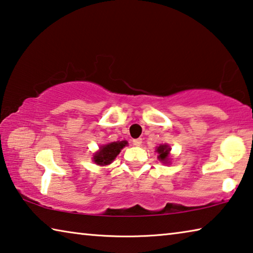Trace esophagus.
<instances>
[{"mask_svg": "<svg viewBox=\"0 0 253 253\" xmlns=\"http://www.w3.org/2000/svg\"><path fill=\"white\" fill-rule=\"evenodd\" d=\"M133 144L135 146H141L142 144V138H136V139H133Z\"/></svg>", "mask_w": 253, "mask_h": 253, "instance_id": "1", "label": "esophagus"}]
</instances>
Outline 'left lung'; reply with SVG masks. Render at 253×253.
Instances as JSON below:
<instances>
[{
    "instance_id": "8db88e82",
    "label": "left lung",
    "mask_w": 253,
    "mask_h": 253,
    "mask_svg": "<svg viewBox=\"0 0 253 253\" xmlns=\"http://www.w3.org/2000/svg\"><path fill=\"white\" fill-rule=\"evenodd\" d=\"M170 151H171V148L169 145H168V144H161V145L156 147V152L159 153L158 158L160 161H161L162 163H167V164L169 163Z\"/></svg>"
}]
</instances>
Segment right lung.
<instances>
[{
    "label": "right lung",
    "instance_id": "1",
    "mask_svg": "<svg viewBox=\"0 0 253 253\" xmlns=\"http://www.w3.org/2000/svg\"><path fill=\"white\" fill-rule=\"evenodd\" d=\"M126 145V141H117L103 144V145L100 146L99 151L93 155L92 159H93L94 163L98 164V166H108V164H110L114 161L116 156L120 153V151Z\"/></svg>",
    "mask_w": 253,
    "mask_h": 253
}]
</instances>
